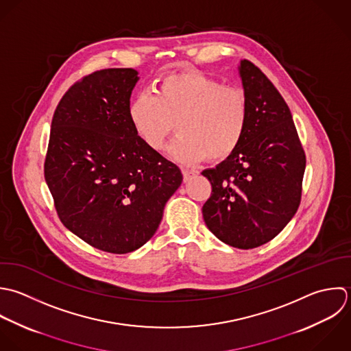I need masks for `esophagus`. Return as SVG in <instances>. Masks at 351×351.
Segmentation results:
<instances>
[{
    "mask_svg": "<svg viewBox=\"0 0 351 351\" xmlns=\"http://www.w3.org/2000/svg\"><path fill=\"white\" fill-rule=\"evenodd\" d=\"M182 173H183V180H184V182H189V180L193 179V176H195V172H194V171L186 169V168L182 169Z\"/></svg>",
    "mask_w": 351,
    "mask_h": 351,
    "instance_id": "obj_1",
    "label": "esophagus"
}]
</instances>
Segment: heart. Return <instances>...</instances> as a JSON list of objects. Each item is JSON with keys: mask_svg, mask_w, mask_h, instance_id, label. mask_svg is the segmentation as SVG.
Masks as SVG:
<instances>
[{"mask_svg": "<svg viewBox=\"0 0 351 351\" xmlns=\"http://www.w3.org/2000/svg\"><path fill=\"white\" fill-rule=\"evenodd\" d=\"M128 117L142 142L161 152L175 130L179 132L169 153L184 165L228 158L242 143L249 106L245 93L199 71L164 76L153 93L136 95Z\"/></svg>", "mask_w": 351, "mask_h": 351, "instance_id": "b5f03b06", "label": "heart"}]
</instances>
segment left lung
Wrapping results in <instances>:
<instances>
[{
  "label": "left lung",
  "mask_w": 351,
  "mask_h": 351,
  "mask_svg": "<svg viewBox=\"0 0 351 351\" xmlns=\"http://www.w3.org/2000/svg\"><path fill=\"white\" fill-rule=\"evenodd\" d=\"M249 106L241 146L202 175L212 184L202 206L208 228L224 243L254 249L274 239L301 204L306 157L289 105L249 60L239 66Z\"/></svg>",
  "instance_id": "8db88e82"
}]
</instances>
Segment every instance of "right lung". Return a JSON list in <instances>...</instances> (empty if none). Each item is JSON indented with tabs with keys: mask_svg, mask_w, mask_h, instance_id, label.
<instances>
[{
	"mask_svg": "<svg viewBox=\"0 0 351 351\" xmlns=\"http://www.w3.org/2000/svg\"><path fill=\"white\" fill-rule=\"evenodd\" d=\"M138 79L132 68H108L72 84L54 110L43 167L61 223L113 254L134 252L156 234L183 180L130 121Z\"/></svg>",
	"mask_w": 351,
	"mask_h": 351,
	"instance_id": "add662e5",
	"label": "right lung"
}]
</instances>
